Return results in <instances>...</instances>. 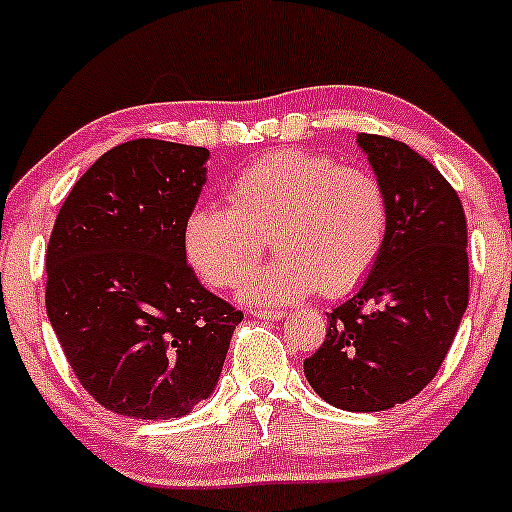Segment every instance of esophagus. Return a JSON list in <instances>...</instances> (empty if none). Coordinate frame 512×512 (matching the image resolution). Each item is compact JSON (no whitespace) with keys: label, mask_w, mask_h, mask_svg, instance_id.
I'll return each instance as SVG.
<instances>
[{"label":"esophagus","mask_w":512,"mask_h":512,"mask_svg":"<svg viewBox=\"0 0 512 512\" xmlns=\"http://www.w3.org/2000/svg\"><path fill=\"white\" fill-rule=\"evenodd\" d=\"M251 315H254L256 320H271V322H278V320H283L285 312H280V310H251Z\"/></svg>","instance_id":"34e87169"}]
</instances>
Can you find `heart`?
Listing matches in <instances>:
<instances>
[{
	"instance_id": "1",
	"label": "heart",
	"mask_w": 512,
	"mask_h": 512,
	"mask_svg": "<svg viewBox=\"0 0 512 512\" xmlns=\"http://www.w3.org/2000/svg\"><path fill=\"white\" fill-rule=\"evenodd\" d=\"M390 222L381 180L312 151L268 153L227 185V207H195L185 219V256L212 288H232L271 241L278 256L244 280L249 305H280L354 290L376 266Z\"/></svg>"
}]
</instances>
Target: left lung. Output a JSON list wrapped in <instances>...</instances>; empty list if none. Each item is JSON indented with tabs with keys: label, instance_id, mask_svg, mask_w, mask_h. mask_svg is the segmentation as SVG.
<instances>
[{
	"label": "left lung",
	"instance_id": "obj_1",
	"mask_svg": "<svg viewBox=\"0 0 512 512\" xmlns=\"http://www.w3.org/2000/svg\"><path fill=\"white\" fill-rule=\"evenodd\" d=\"M356 144L386 188V244L361 288L327 312L305 376L334 408L381 412L415 398L454 342L469 305L466 217L452 185L408 144L376 134Z\"/></svg>",
	"mask_w": 512,
	"mask_h": 512
}]
</instances>
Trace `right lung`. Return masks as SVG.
Returning a JSON list of instances; mask_svg holds the SVG:
<instances>
[{"mask_svg": "<svg viewBox=\"0 0 512 512\" xmlns=\"http://www.w3.org/2000/svg\"><path fill=\"white\" fill-rule=\"evenodd\" d=\"M210 151L136 139L73 185L46 251V312L80 386L117 415L183 417L212 395L236 324L188 266Z\"/></svg>", "mask_w": 512, "mask_h": 512, "instance_id": "obj_1", "label": "right lung"}]
</instances>
